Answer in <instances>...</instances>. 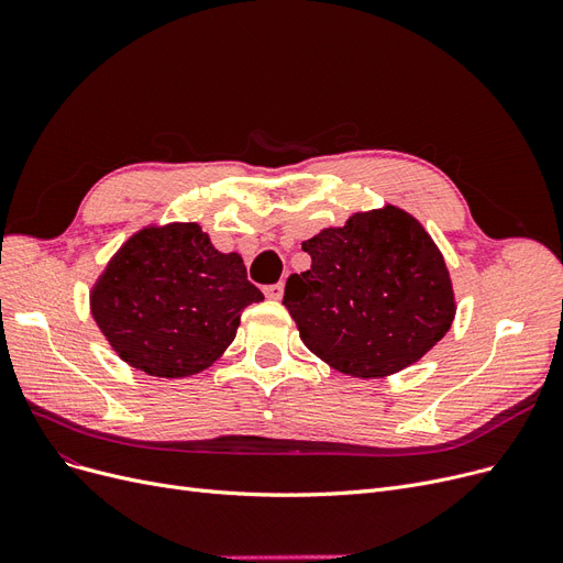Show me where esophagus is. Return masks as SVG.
Returning a JSON list of instances; mask_svg holds the SVG:
<instances>
[{"label":"esophagus","mask_w":563,"mask_h":563,"mask_svg":"<svg viewBox=\"0 0 563 563\" xmlns=\"http://www.w3.org/2000/svg\"><path fill=\"white\" fill-rule=\"evenodd\" d=\"M283 291H285V285L283 283H274V285H266L264 287V295L268 297V299H283Z\"/></svg>","instance_id":"1"}]
</instances>
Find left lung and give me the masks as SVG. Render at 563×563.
<instances>
[{"mask_svg": "<svg viewBox=\"0 0 563 563\" xmlns=\"http://www.w3.org/2000/svg\"><path fill=\"white\" fill-rule=\"evenodd\" d=\"M312 264L285 283L306 347L354 377L394 375L430 352L455 317L449 268L402 209L354 213L303 241Z\"/></svg>", "mask_w": 563, "mask_h": 563, "instance_id": "obj_1", "label": "left lung"}]
</instances>
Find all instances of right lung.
<instances>
[{
	"mask_svg": "<svg viewBox=\"0 0 563 563\" xmlns=\"http://www.w3.org/2000/svg\"><path fill=\"white\" fill-rule=\"evenodd\" d=\"M264 299L236 253H218L198 223L131 236L91 289V314L114 352L156 377L195 375L234 340Z\"/></svg>",
	"mask_w": 563,
	"mask_h": 563,
	"instance_id": "add662e5",
	"label": "right lung"
}]
</instances>
